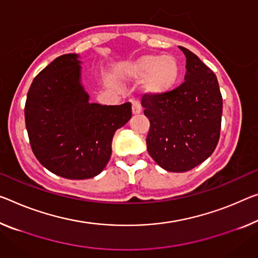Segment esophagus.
<instances>
[{
	"label": "esophagus",
	"mask_w": 258,
	"mask_h": 258,
	"mask_svg": "<svg viewBox=\"0 0 258 258\" xmlns=\"http://www.w3.org/2000/svg\"><path fill=\"white\" fill-rule=\"evenodd\" d=\"M142 112V108H141V105H140V101L137 100V99H134L133 100V114H140Z\"/></svg>",
	"instance_id": "obj_1"
}]
</instances>
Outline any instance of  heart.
<instances>
[{"label": "heart", "instance_id": "1", "mask_svg": "<svg viewBox=\"0 0 258 258\" xmlns=\"http://www.w3.org/2000/svg\"><path fill=\"white\" fill-rule=\"evenodd\" d=\"M130 74L136 79H146V90L165 93L173 89L180 77V63L172 55L148 54L130 66Z\"/></svg>", "mask_w": 258, "mask_h": 258}]
</instances>
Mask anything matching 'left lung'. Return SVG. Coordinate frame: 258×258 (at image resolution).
<instances>
[{"label":"left lung","mask_w":258,"mask_h":258,"mask_svg":"<svg viewBox=\"0 0 258 258\" xmlns=\"http://www.w3.org/2000/svg\"><path fill=\"white\" fill-rule=\"evenodd\" d=\"M187 57L185 81L165 93L142 97L150 120L148 152L168 172H187L215 151L220 137L223 97L213 71L195 54L180 47Z\"/></svg>","instance_id":"obj_1"}]
</instances>
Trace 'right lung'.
I'll return each instance as SVG.
<instances>
[{"instance_id": "1", "label": "right lung", "mask_w": 258, "mask_h": 258, "mask_svg": "<svg viewBox=\"0 0 258 258\" xmlns=\"http://www.w3.org/2000/svg\"><path fill=\"white\" fill-rule=\"evenodd\" d=\"M24 113L35 158L71 180L91 179L106 167L114 134L133 114L130 102L90 104L76 54L61 55L35 76Z\"/></svg>"}]
</instances>
